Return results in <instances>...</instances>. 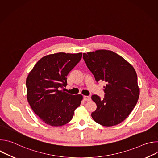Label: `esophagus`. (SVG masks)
<instances>
[{
	"instance_id": "obj_1",
	"label": "esophagus",
	"mask_w": 158,
	"mask_h": 158,
	"mask_svg": "<svg viewBox=\"0 0 158 158\" xmlns=\"http://www.w3.org/2000/svg\"><path fill=\"white\" fill-rule=\"evenodd\" d=\"M84 100L86 101H91V98L87 96H84Z\"/></svg>"
}]
</instances>
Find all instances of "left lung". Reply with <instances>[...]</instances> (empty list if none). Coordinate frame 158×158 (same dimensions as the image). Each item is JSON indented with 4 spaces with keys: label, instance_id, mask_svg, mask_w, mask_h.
I'll use <instances>...</instances> for the list:
<instances>
[{
    "label": "left lung",
    "instance_id": "left-lung-1",
    "mask_svg": "<svg viewBox=\"0 0 158 158\" xmlns=\"http://www.w3.org/2000/svg\"><path fill=\"white\" fill-rule=\"evenodd\" d=\"M83 59L97 82H106L103 99L91 96L97 108L91 116L97 123L107 127L124 121L136 105L139 96L136 72L123 57L109 50L83 54Z\"/></svg>",
    "mask_w": 158,
    "mask_h": 158
}]
</instances>
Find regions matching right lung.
Listing matches in <instances>:
<instances>
[{
    "label": "right lung",
    "mask_w": 158,
    "mask_h": 158,
    "mask_svg": "<svg viewBox=\"0 0 158 158\" xmlns=\"http://www.w3.org/2000/svg\"><path fill=\"white\" fill-rule=\"evenodd\" d=\"M82 53L59 52L42 57L26 79L27 99L35 113L46 124L61 126L73 118L82 100L60 88L67 85V74L77 64Z\"/></svg>",
    "instance_id": "right-lung-1"
}]
</instances>
